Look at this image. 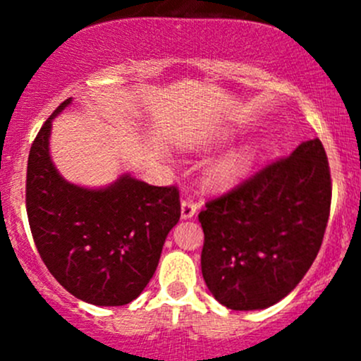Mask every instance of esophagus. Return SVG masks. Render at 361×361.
<instances>
[{
	"mask_svg": "<svg viewBox=\"0 0 361 361\" xmlns=\"http://www.w3.org/2000/svg\"><path fill=\"white\" fill-rule=\"evenodd\" d=\"M195 213H197V204L188 195V197H185L181 201V218L183 220H190V218L195 216Z\"/></svg>",
	"mask_w": 361,
	"mask_h": 361,
	"instance_id": "1",
	"label": "esophagus"
}]
</instances>
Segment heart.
I'll use <instances>...</instances> for the list:
<instances>
[{
	"instance_id": "obj_1",
	"label": "heart",
	"mask_w": 361,
	"mask_h": 361,
	"mask_svg": "<svg viewBox=\"0 0 361 361\" xmlns=\"http://www.w3.org/2000/svg\"><path fill=\"white\" fill-rule=\"evenodd\" d=\"M255 157H257L255 145H243V147L227 152L207 167V183L218 188L235 185L248 174Z\"/></svg>"
}]
</instances>
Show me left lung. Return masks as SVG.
Instances as JSON below:
<instances>
[{
  "instance_id": "obj_1",
  "label": "left lung",
  "mask_w": 361,
  "mask_h": 361,
  "mask_svg": "<svg viewBox=\"0 0 361 361\" xmlns=\"http://www.w3.org/2000/svg\"><path fill=\"white\" fill-rule=\"evenodd\" d=\"M332 201L325 148L304 141L199 213L202 278L221 305L267 309L300 283L322 248Z\"/></svg>"
}]
</instances>
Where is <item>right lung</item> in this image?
Here are the masks:
<instances>
[{"label":"right lung","instance_id":"right-lung-1","mask_svg":"<svg viewBox=\"0 0 361 361\" xmlns=\"http://www.w3.org/2000/svg\"><path fill=\"white\" fill-rule=\"evenodd\" d=\"M27 159L25 207L39 257L61 286L94 305H126L157 269L162 246L181 214L176 187H154L122 174L106 187L64 180L50 157L52 120Z\"/></svg>","mask_w":361,"mask_h":361}]
</instances>
